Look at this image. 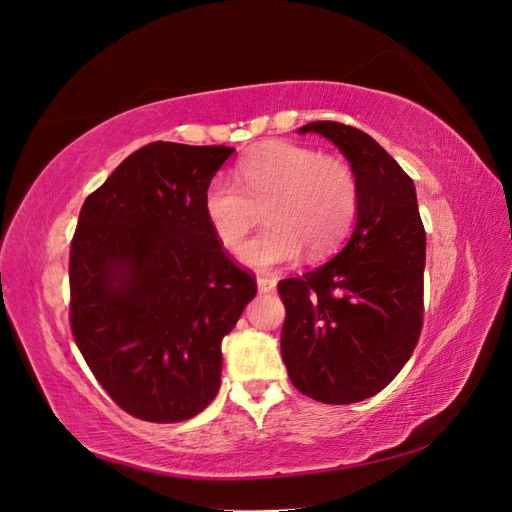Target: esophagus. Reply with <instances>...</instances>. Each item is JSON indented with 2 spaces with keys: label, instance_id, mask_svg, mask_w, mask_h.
I'll list each match as a JSON object with an SVG mask.
<instances>
[{
  "label": "esophagus",
  "instance_id": "esophagus-1",
  "mask_svg": "<svg viewBox=\"0 0 512 512\" xmlns=\"http://www.w3.org/2000/svg\"><path fill=\"white\" fill-rule=\"evenodd\" d=\"M256 284H258V292H260V294H267V292H273V290H275V280H273V277L260 275L258 280H256Z\"/></svg>",
  "mask_w": 512,
  "mask_h": 512
}]
</instances>
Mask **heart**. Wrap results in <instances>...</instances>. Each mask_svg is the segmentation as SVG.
<instances>
[{
    "label": "heart",
    "mask_w": 512,
    "mask_h": 512,
    "mask_svg": "<svg viewBox=\"0 0 512 512\" xmlns=\"http://www.w3.org/2000/svg\"><path fill=\"white\" fill-rule=\"evenodd\" d=\"M235 181H209L205 218L226 250H237L265 209L269 226L241 250L247 267L269 271L299 258L324 256L342 243L359 213L352 168L314 147L277 141L237 164Z\"/></svg>",
    "instance_id": "b5f03b06"
}]
</instances>
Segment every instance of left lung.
<instances>
[{
    "instance_id": "left-lung-1",
    "label": "left lung",
    "mask_w": 512,
    "mask_h": 512,
    "mask_svg": "<svg viewBox=\"0 0 512 512\" xmlns=\"http://www.w3.org/2000/svg\"><path fill=\"white\" fill-rule=\"evenodd\" d=\"M299 132L322 134L348 158L359 213L333 260L277 284L286 307L282 359L303 395L356 404L399 374L421 337L425 228L412 179L369 134L339 121Z\"/></svg>"
}]
</instances>
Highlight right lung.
I'll list each match as a JSON object with an SVG mask.
<instances>
[{
	"label": "right lung",
	"mask_w": 512,
	"mask_h": 512,
	"mask_svg": "<svg viewBox=\"0 0 512 512\" xmlns=\"http://www.w3.org/2000/svg\"><path fill=\"white\" fill-rule=\"evenodd\" d=\"M232 147L149 143L81 207L70 243V329L115 404L179 423L220 389L222 339L256 280L215 239L203 196Z\"/></svg>",
	"instance_id": "1"
}]
</instances>
